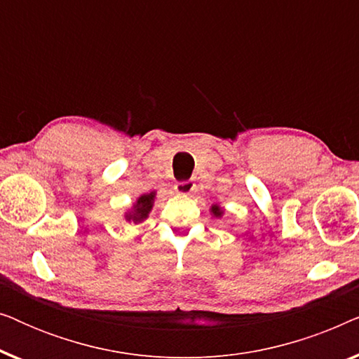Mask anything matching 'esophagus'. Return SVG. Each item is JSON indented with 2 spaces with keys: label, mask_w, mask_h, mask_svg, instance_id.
I'll return each instance as SVG.
<instances>
[{
  "label": "esophagus",
  "mask_w": 359,
  "mask_h": 359,
  "mask_svg": "<svg viewBox=\"0 0 359 359\" xmlns=\"http://www.w3.org/2000/svg\"><path fill=\"white\" fill-rule=\"evenodd\" d=\"M194 181H180V183L175 184V191L181 196H188L194 191Z\"/></svg>",
  "instance_id": "esophagus-1"
}]
</instances>
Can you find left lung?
<instances>
[{
	"label": "left lung",
	"instance_id": "8db88e82",
	"mask_svg": "<svg viewBox=\"0 0 359 359\" xmlns=\"http://www.w3.org/2000/svg\"><path fill=\"white\" fill-rule=\"evenodd\" d=\"M210 215H212L214 219H220L224 215V212H225V209L222 208V205H219V204H212L210 205Z\"/></svg>",
	"mask_w": 359,
	"mask_h": 359
}]
</instances>
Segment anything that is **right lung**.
<instances>
[{
  "instance_id": "1",
  "label": "right lung",
  "mask_w": 359,
  "mask_h": 359,
  "mask_svg": "<svg viewBox=\"0 0 359 359\" xmlns=\"http://www.w3.org/2000/svg\"><path fill=\"white\" fill-rule=\"evenodd\" d=\"M156 198V191H150V193L140 194L134 204H132L130 209H127L124 212V219L129 224H140L144 220L149 219V215L154 209Z\"/></svg>"
}]
</instances>
